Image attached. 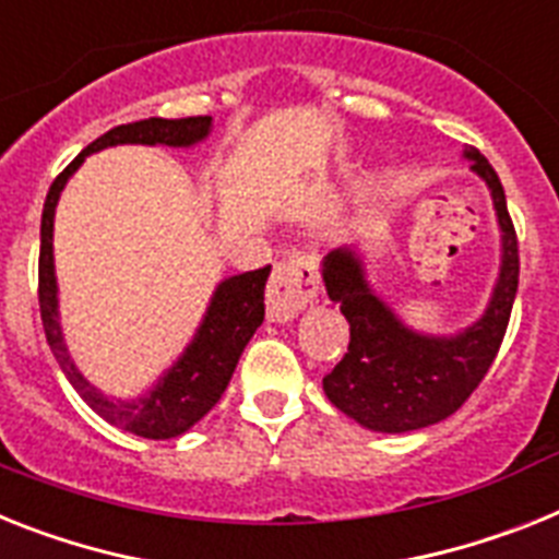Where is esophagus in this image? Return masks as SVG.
I'll list each match as a JSON object with an SVG mask.
<instances>
[{"instance_id":"obj_1","label":"esophagus","mask_w":559,"mask_h":559,"mask_svg":"<svg viewBox=\"0 0 559 559\" xmlns=\"http://www.w3.org/2000/svg\"><path fill=\"white\" fill-rule=\"evenodd\" d=\"M318 295V264L309 252H293L275 264L266 287V316L270 321H289Z\"/></svg>"}]
</instances>
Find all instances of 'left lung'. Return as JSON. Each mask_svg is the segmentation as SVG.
I'll list each match as a JSON object with an SVG mask.
<instances>
[{"instance_id":"left-lung-1","label":"left lung","mask_w":559,"mask_h":559,"mask_svg":"<svg viewBox=\"0 0 559 559\" xmlns=\"http://www.w3.org/2000/svg\"><path fill=\"white\" fill-rule=\"evenodd\" d=\"M463 156L489 185L503 233L500 275L480 321L457 335H424L409 330L392 307L372 293L358 252L337 247L323 258V287L349 321V349L323 378V392L332 406L372 431L401 435L454 415L480 386L503 344L520 278L518 233L495 167L475 147Z\"/></svg>"}]
</instances>
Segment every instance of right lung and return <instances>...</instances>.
<instances>
[{"label":"right lung","mask_w":559,"mask_h":559,"mask_svg":"<svg viewBox=\"0 0 559 559\" xmlns=\"http://www.w3.org/2000/svg\"><path fill=\"white\" fill-rule=\"evenodd\" d=\"M213 128L210 116H190V119H144L133 124H119L98 135L96 142L79 153L73 162L64 167L56 181L50 185L45 210H41V247H39V309L45 335L53 349L56 360L68 381L73 383L82 401L105 417L116 429H124L130 435L150 440H170L185 435L190 426H195L201 417L222 401L229 378L236 372V364L241 358L243 346L264 321V287L270 278V266L241 272L233 278H224L213 293L204 321L195 330L181 358L173 364L167 372L158 378V383L142 397H107L93 386L87 378L76 369L64 346L62 326H59V287H56L53 270V215L59 195H62L68 178L82 167V162L91 153H98L116 144H164V147H192L204 142Z\"/></svg>","instance_id":"add662e5"}]
</instances>
